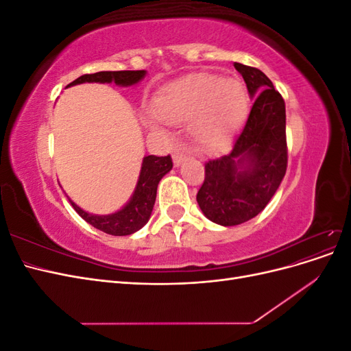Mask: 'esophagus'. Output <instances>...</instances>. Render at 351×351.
<instances>
[{"label": "esophagus", "instance_id": "34e87169", "mask_svg": "<svg viewBox=\"0 0 351 351\" xmlns=\"http://www.w3.org/2000/svg\"><path fill=\"white\" fill-rule=\"evenodd\" d=\"M184 159H186V155H184L183 152H180V151H177V152L173 155V161H174V165H176V167L182 165V164L184 162Z\"/></svg>", "mask_w": 351, "mask_h": 351}]
</instances>
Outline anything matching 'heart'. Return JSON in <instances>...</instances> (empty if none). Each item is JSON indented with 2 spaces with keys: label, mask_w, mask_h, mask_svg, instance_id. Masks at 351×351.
<instances>
[{
  "label": "heart",
  "mask_w": 351,
  "mask_h": 351,
  "mask_svg": "<svg viewBox=\"0 0 351 351\" xmlns=\"http://www.w3.org/2000/svg\"><path fill=\"white\" fill-rule=\"evenodd\" d=\"M247 107V92L240 80L192 74L156 93L147 123L158 129L159 120L169 124L187 120L193 141L204 149L217 151L231 141Z\"/></svg>",
  "instance_id": "heart-1"
}]
</instances>
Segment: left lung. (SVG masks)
I'll list each match as a JSON object with an SVG mask.
<instances>
[{"label": "left lung", "mask_w": 351, "mask_h": 351, "mask_svg": "<svg viewBox=\"0 0 351 351\" xmlns=\"http://www.w3.org/2000/svg\"><path fill=\"white\" fill-rule=\"evenodd\" d=\"M253 98L246 125L228 155L205 164L196 200L204 215L232 227L256 217L277 192L287 169L285 104L259 69L234 62Z\"/></svg>", "instance_id": "1"}]
</instances>
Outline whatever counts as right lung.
Returning <instances> with one entry per match:
<instances>
[{
    "label": "right lung",
    "mask_w": 351,
    "mask_h": 351,
    "mask_svg": "<svg viewBox=\"0 0 351 351\" xmlns=\"http://www.w3.org/2000/svg\"><path fill=\"white\" fill-rule=\"evenodd\" d=\"M146 76V70H124V71H98L93 74H83L79 79L67 84V88L76 86L82 83H115L117 86L129 88L142 82ZM171 156L147 155L142 159L139 178L134 187V192L127 200V204L108 215L89 214L77 206L69 197L71 206L77 214L89 222L90 226L111 236H129L139 231L149 221L156 199V189L161 178L171 171Z\"/></svg>",
    "instance_id": "right-lung-1"
}]
</instances>
